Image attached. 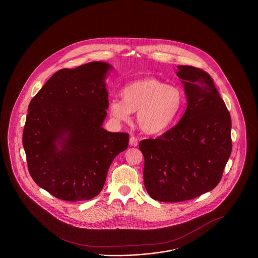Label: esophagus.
<instances>
[{"mask_svg": "<svg viewBox=\"0 0 258 258\" xmlns=\"http://www.w3.org/2000/svg\"><path fill=\"white\" fill-rule=\"evenodd\" d=\"M130 145H131V146H133V147H137V145H138V140H137V138H136V137H134V136H132V137L130 138Z\"/></svg>", "mask_w": 258, "mask_h": 258, "instance_id": "obj_1", "label": "esophagus"}]
</instances>
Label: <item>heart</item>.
I'll list each match as a JSON object with an SVG mask.
<instances>
[{
  "instance_id": "1",
  "label": "heart",
  "mask_w": 258,
  "mask_h": 258,
  "mask_svg": "<svg viewBox=\"0 0 258 258\" xmlns=\"http://www.w3.org/2000/svg\"><path fill=\"white\" fill-rule=\"evenodd\" d=\"M121 97L109 103V113L119 122H126L137 111V123L148 134L168 130L182 108L183 96L178 87L166 85L155 78H142L125 85Z\"/></svg>"
}]
</instances>
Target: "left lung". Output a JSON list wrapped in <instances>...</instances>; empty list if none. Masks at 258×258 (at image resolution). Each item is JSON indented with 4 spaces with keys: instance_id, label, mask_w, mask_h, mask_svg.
Wrapping results in <instances>:
<instances>
[{
    "instance_id": "obj_1",
    "label": "left lung",
    "mask_w": 258,
    "mask_h": 258,
    "mask_svg": "<svg viewBox=\"0 0 258 258\" xmlns=\"http://www.w3.org/2000/svg\"><path fill=\"white\" fill-rule=\"evenodd\" d=\"M187 108L180 122L156 139L139 144L144 184L155 201L180 203L213 190L232 151V122L209 74L178 66Z\"/></svg>"
}]
</instances>
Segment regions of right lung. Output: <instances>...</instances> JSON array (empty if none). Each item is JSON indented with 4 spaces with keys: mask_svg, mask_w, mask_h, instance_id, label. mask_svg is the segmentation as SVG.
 <instances>
[{
    "mask_svg": "<svg viewBox=\"0 0 258 258\" xmlns=\"http://www.w3.org/2000/svg\"><path fill=\"white\" fill-rule=\"evenodd\" d=\"M109 63L61 69L28 106L23 145L28 170L39 187L67 202L101 192L109 165L128 146V134L103 128L109 108Z\"/></svg>",
    "mask_w": 258,
    "mask_h": 258,
    "instance_id": "obj_1",
    "label": "right lung"
}]
</instances>
